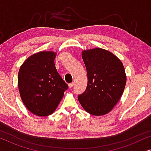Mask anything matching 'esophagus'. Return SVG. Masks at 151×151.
<instances>
[{"label": "esophagus", "instance_id": "esophagus-1", "mask_svg": "<svg viewBox=\"0 0 151 151\" xmlns=\"http://www.w3.org/2000/svg\"><path fill=\"white\" fill-rule=\"evenodd\" d=\"M73 85H74L73 82H72V83H70V84H69V87L70 88H71L73 87Z\"/></svg>", "mask_w": 151, "mask_h": 151}]
</instances>
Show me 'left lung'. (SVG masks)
<instances>
[{"label":"left lung","instance_id":"left-lung-1","mask_svg":"<svg viewBox=\"0 0 151 151\" xmlns=\"http://www.w3.org/2000/svg\"><path fill=\"white\" fill-rule=\"evenodd\" d=\"M82 57L88 83L78 99L86 112L100 116L109 113L122 96L127 83L124 67L110 51L101 48L84 50Z\"/></svg>","mask_w":151,"mask_h":151}]
</instances>
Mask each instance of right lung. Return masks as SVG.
I'll return each mask as SVG.
<instances>
[{
	"mask_svg": "<svg viewBox=\"0 0 151 151\" xmlns=\"http://www.w3.org/2000/svg\"><path fill=\"white\" fill-rule=\"evenodd\" d=\"M55 57L54 51L34 53L24 62L18 71L20 98L26 108L37 116L52 114L68 88L55 67Z\"/></svg>",
	"mask_w": 151,
	"mask_h": 151,
	"instance_id": "1",
	"label": "right lung"
}]
</instances>
